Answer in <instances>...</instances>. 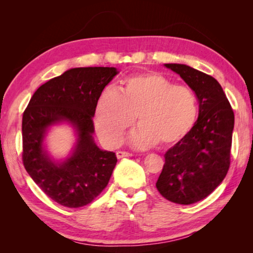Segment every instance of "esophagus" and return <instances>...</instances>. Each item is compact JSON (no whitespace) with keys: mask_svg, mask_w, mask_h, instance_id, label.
Wrapping results in <instances>:
<instances>
[{"mask_svg":"<svg viewBox=\"0 0 253 253\" xmlns=\"http://www.w3.org/2000/svg\"><path fill=\"white\" fill-rule=\"evenodd\" d=\"M116 156H117V158H119V160H121V158H124V157H130L131 154H130V153H127V152L118 151V152L116 153Z\"/></svg>","mask_w":253,"mask_h":253,"instance_id":"obj_1","label":"esophagus"}]
</instances>
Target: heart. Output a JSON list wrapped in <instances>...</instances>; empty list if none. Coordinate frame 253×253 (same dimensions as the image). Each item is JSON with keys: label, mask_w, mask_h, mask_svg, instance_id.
<instances>
[{"label": "heart", "mask_w": 253, "mask_h": 253, "mask_svg": "<svg viewBox=\"0 0 253 253\" xmlns=\"http://www.w3.org/2000/svg\"><path fill=\"white\" fill-rule=\"evenodd\" d=\"M198 113V99L191 88L148 72L127 78L121 92L113 87L102 91L95 110V126L101 142L116 147L137 117L139 127L129 137L132 146L145 148L157 143L169 146L191 131Z\"/></svg>", "instance_id": "heart-1"}]
</instances>
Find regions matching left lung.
Masks as SVG:
<instances>
[{
    "instance_id": "1",
    "label": "left lung",
    "mask_w": 253,
    "mask_h": 253,
    "mask_svg": "<svg viewBox=\"0 0 253 253\" xmlns=\"http://www.w3.org/2000/svg\"><path fill=\"white\" fill-rule=\"evenodd\" d=\"M195 92L199 117L191 131L169 148L156 182L162 196L177 204H193L223 181L230 166L234 114L221 84L213 77L181 63H165Z\"/></svg>"
}]
</instances>
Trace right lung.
Returning a JSON list of instances; mask_svg holds the SVG:
<instances>
[{"instance_id":"1","label":"right lung","mask_w":253,"mask_h":253,"mask_svg":"<svg viewBox=\"0 0 253 253\" xmlns=\"http://www.w3.org/2000/svg\"><path fill=\"white\" fill-rule=\"evenodd\" d=\"M119 71L114 67L72 68L33 93L22 119L23 165L34 183L55 202L81 208L99 195L116 166L115 153L93 139L97 101ZM74 129V146L65 159H54L45 139L53 126Z\"/></svg>"}]
</instances>
